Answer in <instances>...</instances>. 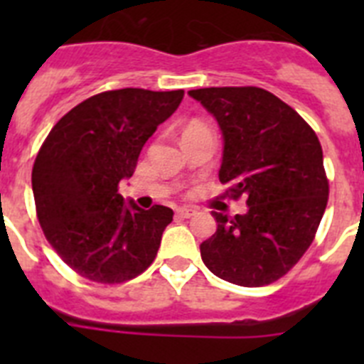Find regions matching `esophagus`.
<instances>
[{
	"mask_svg": "<svg viewBox=\"0 0 364 364\" xmlns=\"http://www.w3.org/2000/svg\"><path fill=\"white\" fill-rule=\"evenodd\" d=\"M195 213H197V211L193 210V208H188V205H184V208H178V210H176V217H180V218H189V217H193Z\"/></svg>",
	"mask_w": 364,
	"mask_h": 364,
	"instance_id": "34e87169",
	"label": "esophagus"
}]
</instances>
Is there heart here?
I'll list each match as a JSON object with an SVG mask.
<instances>
[{"label": "heart", "instance_id": "b5f03b06", "mask_svg": "<svg viewBox=\"0 0 364 364\" xmlns=\"http://www.w3.org/2000/svg\"><path fill=\"white\" fill-rule=\"evenodd\" d=\"M198 129H205V127L200 124V122H189V124L186 125L184 133H189V131H198Z\"/></svg>", "mask_w": 364, "mask_h": 364}]
</instances>
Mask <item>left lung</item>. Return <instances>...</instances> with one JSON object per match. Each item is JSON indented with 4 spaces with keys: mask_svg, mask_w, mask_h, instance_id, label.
Wrapping results in <instances>:
<instances>
[{
    "mask_svg": "<svg viewBox=\"0 0 364 364\" xmlns=\"http://www.w3.org/2000/svg\"><path fill=\"white\" fill-rule=\"evenodd\" d=\"M222 133L218 180L247 211H211L217 231L200 244L217 277L257 288L281 279L310 247L328 202L319 138L281 98L259 87H205L188 92Z\"/></svg>",
    "mask_w": 364,
    "mask_h": 364,
    "instance_id": "1",
    "label": "left lung"
}]
</instances>
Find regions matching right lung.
Here are the masks:
<instances>
[{
    "instance_id": "obj_1",
    "label": "right lung",
    "mask_w": 364,
    "mask_h": 364,
    "mask_svg": "<svg viewBox=\"0 0 364 364\" xmlns=\"http://www.w3.org/2000/svg\"><path fill=\"white\" fill-rule=\"evenodd\" d=\"M182 98V89L100 92L70 109L45 138L32 167L38 220L82 277L118 284L156 257L173 210L125 202L118 184L133 176L144 144Z\"/></svg>"
}]
</instances>
